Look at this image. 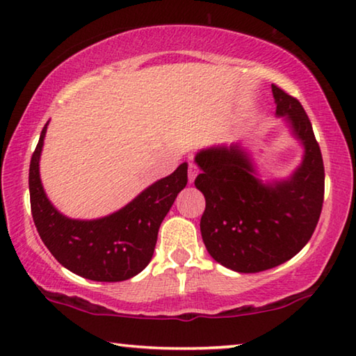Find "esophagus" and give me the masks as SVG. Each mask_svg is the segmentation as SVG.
Wrapping results in <instances>:
<instances>
[{
	"label": "esophagus",
	"mask_w": 356,
	"mask_h": 356,
	"mask_svg": "<svg viewBox=\"0 0 356 356\" xmlns=\"http://www.w3.org/2000/svg\"><path fill=\"white\" fill-rule=\"evenodd\" d=\"M197 172H200V170H197V166L195 163H190L188 165V180H190V184L195 182Z\"/></svg>",
	"instance_id": "esophagus-1"
}]
</instances>
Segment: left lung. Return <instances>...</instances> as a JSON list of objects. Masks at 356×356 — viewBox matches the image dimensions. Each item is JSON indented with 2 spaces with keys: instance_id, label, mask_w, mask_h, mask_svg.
I'll return each instance as SVG.
<instances>
[{
  "instance_id": "1",
  "label": "left lung",
  "mask_w": 356,
  "mask_h": 356,
  "mask_svg": "<svg viewBox=\"0 0 356 356\" xmlns=\"http://www.w3.org/2000/svg\"><path fill=\"white\" fill-rule=\"evenodd\" d=\"M276 116L286 118L305 149L291 176L264 184L240 144L196 154V188L206 197L204 245L216 262L238 273H257L292 259L309 242L322 212L325 171L311 120L300 102L272 84Z\"/></svg>"
}]
</instances>
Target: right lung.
<instances>
[{
    "mask_svg": "<svg viewBox=\"0 0 356 356\" xmlns=\"http://www.w3.org/2000/svg\"><path fill=\"white\" fill-rule=\"evenodd\" d=\"M47 125L29 165L31 213L42 242L63 267L86 280L118 282L134 278L152 259L161 221L188 182V165L182 163L168 177L156 180L118 212L97 220H72L48 201L40 182L39 161Z\"/></svg>",
    "mask_w": 356,
    "mask_h": 356,
    "instance_id": "obj_1",
    "label": "right lung"
}]
</instances>
